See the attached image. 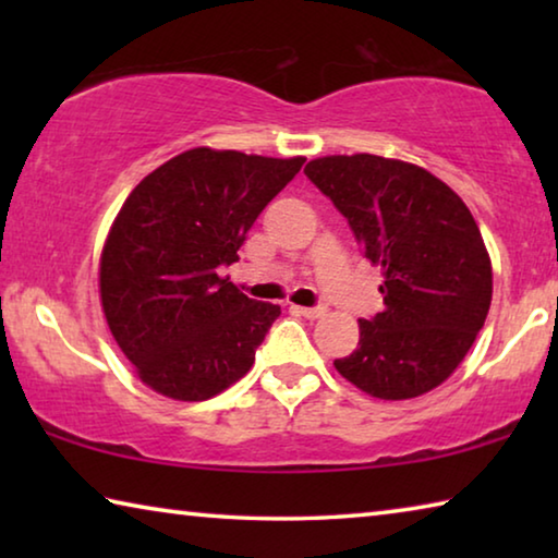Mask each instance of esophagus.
<instances>
[{
  "label": "esophagus",
  "instance_id": "obj_1",
  "mask_svg": "<svg viewBox=\"0 0 558 558\" xmlns=\"http://www.w3.org/2000/svg\"><path fill=\"white\" fill-rule=\"evenodd\" d=\"M292 313H298V315H302V317H307V319H317V317H323L327 310L323 307V305H317V307H300V305H292Z\"/></svg>",
  "mask_w": 558,
  "mask_h": 558
}]
</instances>
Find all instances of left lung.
Returning a JSON list of instances; mask_svg holds the SVG:
<instances>
[{
	"label": "left lung",
	"instance_id": "1",
	"mask_svg": "<svg viewBox=\"0 0 558 558\" xmlns=\"http://www.w3.org/2000/svg\"><path fill=\"white\" fill-rule=\"evenodd\" d=\"M305 174L384 272V310L359 319V347L335 359L337 372L384 401L436 389L493 302V266L465 202L423 167L376 155L319 157Z\"/></svg>",
	"mask_w": 558,
	"mask_h": 558
}]
</instances>
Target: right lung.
I'll list each match as a JSON object with an SVG mask.
<instances>
[{
	"label": "right lung",
	"instance_id": "obj_1",
	"mask_svg": "<svg viewBox=\"0 0 558 558\" xmlns=\"http://www.w3.org/2000/svg\"><path fill=\"white\" fill-rule=\"evenodd\" d=\"M302 165L194 147L132 189L102 245L100 302L149 389L206 401L248 374L280 307L219 270L239 260L245 233Z\"/></svg>",
	"mask_w": 558,
	"mask_h": 558
}]
</instances>
